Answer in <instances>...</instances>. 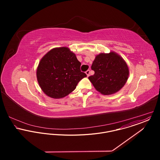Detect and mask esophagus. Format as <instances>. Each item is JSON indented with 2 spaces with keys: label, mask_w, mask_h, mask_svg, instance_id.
<instances>
[{
  "label": "esophagus",
  "mask_w": 160,
  "mask_h": 160,
  "mask_svg": "<svg viewBox=\"0 0 160 160\" xmlns=\"http://www.w3.org/2000/svg\"><path fill=\"white\" fill-rule=\"evenodd\" d=\"M86 74H87L88 76H89V75H90V70L88 69V71H86Z\"/></svg>",
  "instance_id": "1"
}]
</instances>
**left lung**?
Masks as SVG:
<instances>
[{"mask_svg": "<svg viewBox=\"0 0 160 160\" xmlns=\"http://www.w3.org/2000/svg\"><path fill=\"white\" fill-rule=\"evenodd\" d=\"M91 69L95 73L89 77V79L96 90L103 95L119 91L124 86L129 76L126 63L113 52L97 55Z\"/></svg>", "mask_w": 160, "mask_h": 160, "instance_id": "1", "label": "left lung"}]
</instances>
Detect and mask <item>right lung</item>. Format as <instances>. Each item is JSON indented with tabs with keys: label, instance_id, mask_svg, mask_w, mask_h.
Returning <instances> with one entry per match:
<instances>
[{
	"label": "right lung",
	"instance_id": "add662e5",
	"mask_svg": "<svg viewBox=\"0 0 160 160\" xmlns=\"http://www.w3.org/2000/svg\"><path fill=\"white\" fill-rule=\"evenodd\" d=\"M81 65L68 48L52 49L41 59L37 69L38 81L41 89L53 98L68 95L87 76L81 72Z\"/></svg>",
	"mask_w": 160,
	"mask_h": 160
}]
</instances>
